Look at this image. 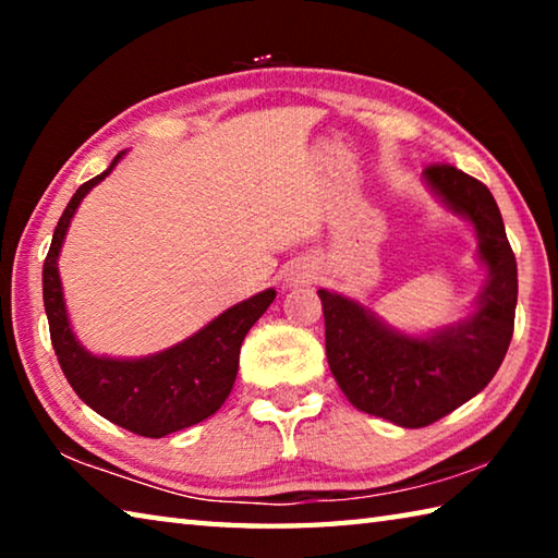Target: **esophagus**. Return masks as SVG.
<instances>
[{"label": "esophagus", "mask_w": 558, "mask_h": 558, "mask_svg": "<svg viewBox=\"0 0 558 558\" xmlns=\"http://www.w3.org/2000/svg\"><path fill=\"white\" fill-rule=\"evenodd\" d=\"M307 278H313V268H310V263H292L286 270V286H300V282H305Z\"/></svg>", "instance_id": "1"}]
</instances>
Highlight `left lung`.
I'll return each instance as SVG.
<instances>
[{
  "label": "left lung",
  "mask_w": 558,
  "mask_h": 558,
  "mask_svg": "<svg viewBox=\"0 0 558 558\" xmlns=\"http://www.w3.org/2000/svg\"><path fill=\"white\" fill-rule=\"evenodd\" d=\"M440 204L472 223L487 280L475 310L426 337L386 325L362 302L317 290L332 376L354 409L401 428H423L493 381L514 332L517 260L489 189L450 165L423 172Z\"/></svg>",
  "instance_id": "obj_1"
}]
</instances>
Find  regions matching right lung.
<instances>
[{
    "label": "right lung",
    "instance_id": "obj_1",
    "mask_svg": "<svg viewBox=\"0 0 558 558\" xmlns=\"http://www.w3.org/2000/svg\"><path fill=\"white\" fill-rule=\"evenodd\" d=\"M122 155L125 153L112 159L106 172L81 184L65 206L44 260V307L53 352L83 403L137 436L165 438L209 418L229 399L243 339L276 300V290L268 288L239 302L196 335L157 354L137 359L90 354L73 335L59 276V253L75 209L90 189L118 167Z\"/></svg>",
    "mask_w": 558,
    "mask_h": 558
}]
</instances>
